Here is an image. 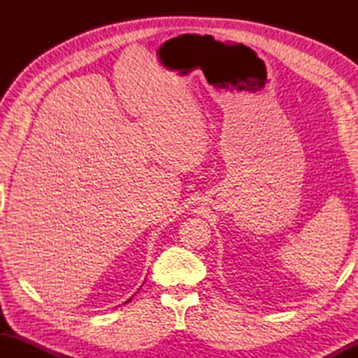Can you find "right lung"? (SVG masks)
I'll return each instance as SVG.
<instances>
[{"mask_svg": "<svg viewBox=\"0 0 358 358\" xmlns=\"http://www.w3.org/2000/svg\"><path fill=\"white\" fill-rule=\"evenodd\" d=\"M126 303H129V301H126Z\"/></svg>", "mask_w": 358, "mask_h": 358, "instance_id": "add662e5", "label": "right lung"}]
</instances>
